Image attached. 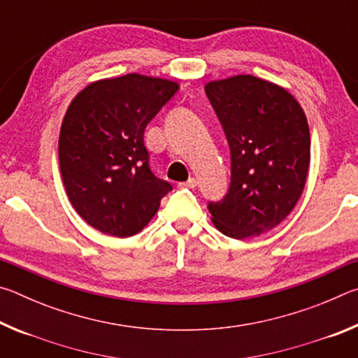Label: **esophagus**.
I'll list each match as a JSON object with an SVG mask.
<instances>
[{"label":"esophagus","mask_w":358,"mask_h":358,"mask_svg":"<svg viewBox=\"0 0 358 358\" xmlns=\"http://www.w3.org/2000/svg\"><path fill=\"white\" fill-rule=\"evenodd\" d=\"M197 186V180L196 178H189L186 183H180V187H196Z\"/></svg>","instance_id":"1"}]
</instances>
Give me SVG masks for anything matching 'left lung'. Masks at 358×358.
Listing matches in <instances>:
<instances>
[{
	"label": "left lung",
	"instance_id": "obj_1",
	"mask_svg": "<svg viewBox=\"0 0 358 358\" xmlns=\"http://www.w3.org/2000/svg\"><path fill=\"white\" fill-rule=\"evenodd\" d=\"M205 93L230 150L229 189L207 205L215 226L237 240L268 232L292 211L306 183L305 113L286 90L254 76L210 82Z\"/></svg>",
	"mask_w": 358,
	"mask_h": 358
}]
</instances>
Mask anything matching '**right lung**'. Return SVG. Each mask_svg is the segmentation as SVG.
<instances>
[{"label":"right lung","instance_id":"obj_1","mask_svg":"<svg viewBox=\"0 0 358 358\" xmlns=\"http://www.w3.org/2000/svg\"><path fill=\"white\" fill-rule=\"evenodd\" d=\"M177 92L175 82L128 74L88 85L71 102L59 171L72 207L102 234H138L172 191L151 172L143 132Z\"/></svg>","mask_w":358,"mask_h":358}]
</instances>
